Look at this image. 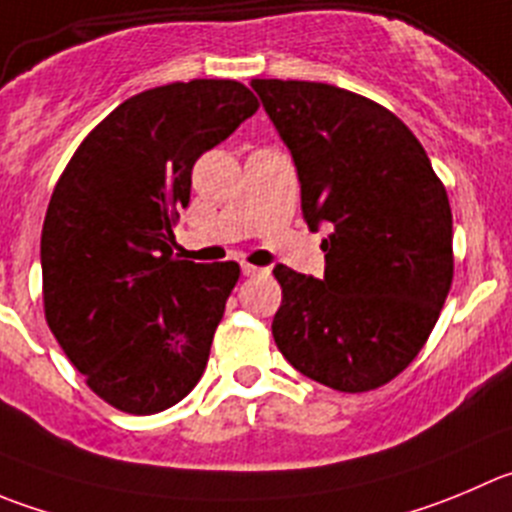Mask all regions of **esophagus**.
<instances>
[{
    "mask_svg": "<svg viewBox=\"0 0 512 512\" xmlns=\"http://www.w3.org/2000/svg\"><path fill=\"white\" fill-rule=\"evenodd\" d=\"M261 271H264V269H259V266L241 264V274H243V276H256V274H261Z\"/></svg>",
    "mask_w": 512,
    "mask_h": 512,
    "instance_id": "1",
    "label": "esophagus"
}]
</instances>
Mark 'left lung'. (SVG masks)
I'll list each match as a JSON object with an SVG mask.
<instances>
[{
	"mask_svg": "<svg viewBox=\"0 0 512 512\" xmlns=\"http://www.w3.org/2000/svg\"><path fill=\"white\" fill-rule=\"evenodd\" d=\"M291 150L324 279L274 269L271 332L304 377L369 392L425 347L452 284V211L420 140L387 107L324 82L251 80Z\"/></svg>",
	"mask_w": 512,
	"mask_h": 512,
	"instance_id": "left-lung-1",
	"label": "left lung"
}]
</instances>
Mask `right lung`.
Listing matches in <instances>:
<instances>
[{"mask_svg":"<svg viewBox=\"0 0 512 512\" xmlns=\"http://www.w3.org/2000/svg\"><path fill=\"white\" fill-rule=\"evenodd\" d=\"M259 100L236 80H191L133 95L80 143L42 226L45 319L92 392L155 415L201 379L241 269L173 256L191 170Z\"/></svg>","mask_w":512,"mask_h":512,"instance_id":"1","label":"right lung"}]
</instances>
